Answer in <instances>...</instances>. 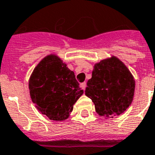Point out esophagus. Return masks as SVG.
<instances>
[{"label": "esophagus", "instance_id": "esophagus-1", "mask_svg": "<svg viewBox=\"0 0 155 155\" xmlns=\"http://www.w3.org/2000/svg\"><path fill=\"white\" fill-rule=\"evenodd\" d=\"M80 87L82 88V89H84V90L86 88V82L81 83V84H80Z\"/></svg>", "mask_w": 155, "mask_h": 155}]
</instances>
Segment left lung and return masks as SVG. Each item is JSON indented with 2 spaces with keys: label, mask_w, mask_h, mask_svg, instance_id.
<instances>
[{
  "label": "left lung",
  "mask_w": 155,
  "mask_h": 155,
  "mask_svg": "<svg viewBox=\"0 0 155 155\" xmlns=\"http://www.w3.org/2000/svg\"><path fill=\"white\" fill-rule=\"evenodd\" d=\"M135 80L129 70L115 57L94 66L87 82L85 95L93 101L100 116L120 115L133 100Z\"/></svg>",
  "instance_id": "1"
}]
</instances>
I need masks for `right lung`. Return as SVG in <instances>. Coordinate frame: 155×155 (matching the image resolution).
I'll return each mask as SVG.
<instances>
[{"mask_svg":"<svg viewBox=\"0 0 155 155\" xmlns=\"http://www.w3.org/2000/svg\"><path fill=\"white\" fill-rule=\"evenodd\" d=\"M31 98L49 120H67L84 93L72 71L56 55L41 60L29 80Z\"/></svg>","mask_w":155,"mask_h":155,"instance_id":"1","label":"right lung"}]
</instances>
